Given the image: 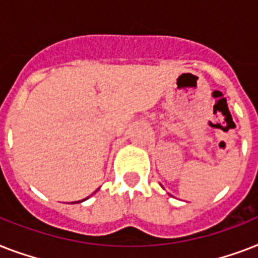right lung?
Segmentation results:
<instances>
[{
	"label": "right lung",
	"instance_id": "add662e5",
	"mask_svg": "<svg viewBox=\"0 0 258 258\" xmlns=\"http://www.w3.org/2000/svg\"><path fill=\"white\" fill-rule=\"evenodd\" d=\"M87 198H88V197H87ZM87 198H84V200H83V201H86ZM78 202H80V201H78ZM74 204H76V202H74Z\"/></svg>",
	"mask_w": 258,
	"mask_h": 258
}]
</instances>
